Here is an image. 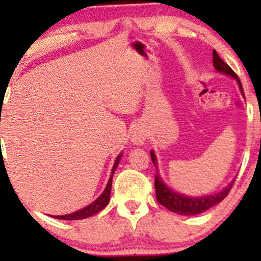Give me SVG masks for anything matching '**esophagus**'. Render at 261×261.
I'll return each instance as SVG.
<instances>
[{
  "mask_svg": "<svg viewBox=\"0 0 261 261\" xmlns=\"http://www.w3.org/2000/svg\"><path fill=\"white\" fill-rule=\"evenodd\" d=\"M146 131L141 126H138L131 133V143L136 146H141L146 140Z\"/></svg>",
  "mask_w": 261,
  "mask_h": 261,
  "instance_id": "obj_1",
  "label": "esophagus"
}]
</instances>
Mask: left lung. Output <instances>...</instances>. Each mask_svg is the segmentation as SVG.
I'll use <instances>...</instances> for the list:
<instances>
[{
  "label": "left lung",
  "instance_id": "left-lung-1",
  "mask_svg": "<svg viewBox=\"0 0 261 261\" xmlns=\"http://www.w3.org/2000/svg\"><path fill=\"white\" fill-rule=\"evenodd\" d=\"M212 62L213 67L217 70L218 73H222V74L230 75L231 78H233L235 81H238L239 87H240V91L244 96V89L243 86H241V82L239 80V77L236 75V73L223 62L220 58V55L217 54L216 50L212 51ZM245 97V96H244ZM150 155H151V160L154 163V165L156 167V156H155L154 151H150ZM233 180L228 184L227 187L222 189V191L217 192V193L213 194H207V196H201V197H189L186 196V194L179 193V192L173 191L170 187H168L167 184L164 183V180L162 179L159 173L155 174V192H156V201L159 202L162 206H164L165 208H168L169 211L178 213V215L183 216H193L198 215V213H202L207 211L208 208L215 206V204L220 203L223 198L228 194L230 189L232 188Z\"/></svg>",
  "mask_w": 261,
  "mask_h": 261
}]
</instances>
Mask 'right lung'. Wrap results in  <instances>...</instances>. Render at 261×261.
<instances>
[{
	"mask_svg": "<svg viewBox=\"0 0 261 261\" xmlns=\"http://www.w3.org/2000/svg\"><path fill=\"white\" fill-rule=\"evenodd\" d=\"M121 156H122V152H121L120 155H117V158H116L115 164H114V167H112V170H111L112 174H111V177H110L109 181H107L106 188H105V191L102 192V194L96 199V201H93L91 204H88V206L84 207V208L78 210V211L69 213V215L54 216V218H58V220H83V218L91 217V216L96 215V213L102 211V210H103L110 202V194H111V187H112V177H114L115 170L117 169Z\"/></svg>",
	"mask_w": 261,
	"mask_h": 261,
	"instance_id": "1",
	"label": "right lung"
}]
</instances>
